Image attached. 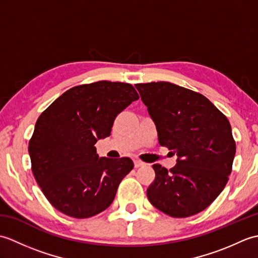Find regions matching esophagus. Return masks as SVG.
<instances>
[{
    "mask_svg": "<svg viewBox=\"0 0 258 258\" xmlns=\"http://www.w3.org/2000/svg\"><path fill=\"white\" fill-rule=\"evenodd\" d=\"M145 165V163H143L142 161H140V160H135L134 161V166L136 167V168H139V167H141V166H144Z\"/></svg>",
    "mask_w": 258,
    "mask_h": 258,
    "instance_id": "esophagus-1",
    "label": "esophagus"
}]
</instances>
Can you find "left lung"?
Returning a JSON list of instances; mask_svg holds the SVG:
<instances>
[{"label": "left lung", "instance_id": "1", "mask_svg": "<svg viewBox=\"0 0 258 258\" xmlns=\"http://www.w3.org/2000/svg\"><path fill=\"white\" fill-rule=\"evenodd\" d=\"M155 123L158 143L177 155L167 169L154 164L147 199L172 217L204 211L232 172L236 145L227 117L204 95L168 82L136 84Z\"/></svg>", "mask_w": 258, "mask_h": 258}]
</instances>
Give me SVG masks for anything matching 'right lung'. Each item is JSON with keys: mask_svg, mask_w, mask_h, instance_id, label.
I'll return each instance as SVG.
<instances>
[{"mask_svg": "<svg viewBox=\"0 0 258 258\" xmlns=\"http://www.w3.org/2000/svg\"><path fill=\"white\" fill-rule=\"evenodd\" d=\"M139 98L133 85L100 81L72 87L40 115L29 142L32 172L57 211L87 218L112 204L134 164L128 157H98L94 145Z\"/></svg>", "mask_w": 258, "mask_h": 258, "instance_id": "right-lung-1", "label": "right lung"}]
</instances>
